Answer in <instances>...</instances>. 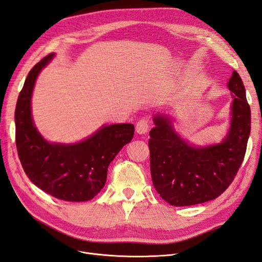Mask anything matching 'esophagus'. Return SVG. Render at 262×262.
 Segmentation results:
<instances>
[{
	"mask_svg": "<svg viewBox=\"0 0 262 262\" xmlns=\"http://www.w3.org/2000/svg\"><path fill=\"white\" fill-rule=\"evenodd\" d=\"M149 128V121L146 118H142L138 121L137 127H135V131L139 134H145Z\"/></svg>",
	"mask_w": 262,
	"mask_h": 262,
	"instance_id": "34e87169",
	"label": "esophagus"
}]
</instances>
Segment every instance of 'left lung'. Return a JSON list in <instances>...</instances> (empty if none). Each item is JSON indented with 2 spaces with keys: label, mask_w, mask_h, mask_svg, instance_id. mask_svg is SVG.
Returning a JSON list of instances; mask_svg holds the SVG:
<instances>
[{
  "label": "left lung",
  "mask_w": 262,
  "mask_h": 262,
  "mask_svg": "<svg viewBox=\"0 0 262 262\" xmlns=\"http://www.w3.org/2000/svg\"><path fill=\"white\" fill-rule=\"evenodd\" d=\"M233 102L231 122L223 141L195 146L173 128L172 118L154 116L149 131L150 174L162 200L172 206H192L212 201L229 187L244 159L250 133V107L245 86L235 70L228 82Z\"/></svg>",
  "instance_id": "obj_1"
}]
</instances>
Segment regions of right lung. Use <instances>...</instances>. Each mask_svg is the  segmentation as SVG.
<instances>
[{
  "mask_svg": "<svg viewBox=\"0 0 262 262\" xmlns=\"http://www.w3.org/2000/svg\"><path fill=\"white\" fill-rule=\"evenodd\" d=\"M54 57L41 59L28 74L15 111L16 146L30 181L42 191L67 202H86L101 192L107 169L134 134L131 123L103 125L88 139L74 143H50L35 128L31 97L40 71Z\"/></svg>",
  "mask_w": 262,
  "mask_h": 262,
  "instance_id": "obj_1",
  "label": "right lung"
}]
</instances>
